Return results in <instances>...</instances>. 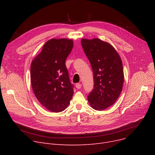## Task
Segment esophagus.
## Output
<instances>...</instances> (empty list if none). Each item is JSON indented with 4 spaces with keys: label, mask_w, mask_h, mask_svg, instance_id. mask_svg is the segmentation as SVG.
I'll use <instances>...</instances> for the list:
<instances>
[{
    "label": "esophagus",
    "mask_w": 155,
    "mask_h": 155,
    "mask_svg": "<svg viewBox=\"0 0 155 155\" xmlns=\"http://www.w3.org/2000/svg\"><path fill=\"white\" fill-rule=\"evenodd\" d=\"M75 87H76L77 88L80 89V88H81V87H82V84H80L78 83V84H77L75 85Z\"/></svg>",
    "instance_id": "34e87169"
}]
</instances>
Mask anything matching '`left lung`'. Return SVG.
Wrapping results in <instances>:
<instances>
[{
	"mask_svg": "<svg viewBox=\"0 0 155 155\" xmlns=\"http://www.w3.org/2000/svg\"><path fill=\"white\" fill-rule=\"evenodd\" d=\"M83 50L94 73V88L88 101L95 110H103L116 102L124 80L120 57L110 43L98 38L82 39Z\"/></svg>",
	"mask_w": 155,
	"mask_h": 155,
	"instance_id": "1",
	"label": "left lung"
}]
</instances>
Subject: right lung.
<instances>
[{
    "instance_id": "right-lung-1",
    "label": "right lung",
    "mask_w": 155,
    "mask_h": 155,
    "mask_svg": "<svg viewBox=\"0 0 155 155\" xmlns=\"http://www.w3.org/2000/svg\"><path fill=\"white\" fill-rule=\"evenodd\" d=\"M73 46L70 39H51L31 64V82L38 101L48 110L60 112L66 109L73 95L65 60Z\"/></svg>"
}]
</instances>
